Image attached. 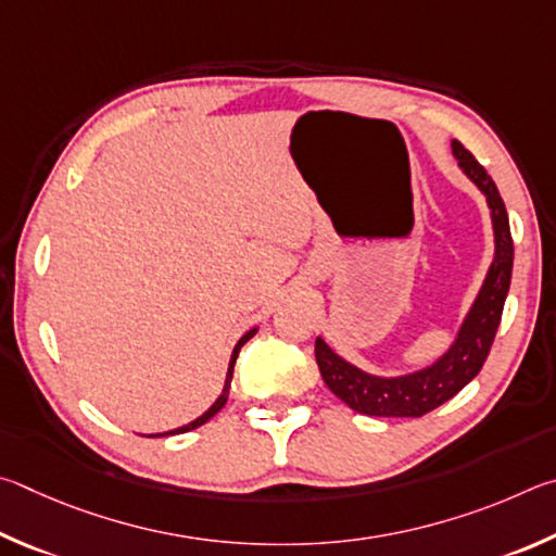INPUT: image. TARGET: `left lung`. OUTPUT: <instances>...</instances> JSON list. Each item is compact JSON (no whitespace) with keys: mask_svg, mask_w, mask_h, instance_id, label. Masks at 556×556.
Wrapping results in <instances>:
<instances>
[{"mask_svg":"<svg viewBox=\"0 0 556 556\" xmlns=\"http://www.w3.org/2000/svg\"><path fill=\"white\" fill-rule=\"evenodd\" d=\"M452 151L462 170L479 185L485 200H489L495 231V258L469 317L464 319L456 342L440 362L425 368V371L403 378L368 376L358 371L356 366L346 364L344 358H339L323 339H317L315 358L327 388L339 401H344L352 410L362 415L422 417L432 413L434 407L454 397L481 371L483 362L489 358L495 332H498L513 273V237L508 212H505L503 198L489 170L473 159L471 151H466L459 141L452 143Z\"/></svg>","mask_w":556,"mask_h":556,"instance_id":"left-lung-1","label":"left lung"}]
</instances>
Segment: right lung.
Wrapping results in <instances>:
<instances>
[{
  "label": "right lung",
  "mask_w": 556,
  "mask_h": 556,
  "mask_svg": "<svg viewBox=\"0 0 556 556\" xmlns=\"http://www.w3.org/2000/svg\"><path fill=\"white\" fill-rule=\"evenodd\" d=\"M256 334V329H251V332H247L243 334L241 339H239V344L233 346V354H231V362H229V371H227V381H224V391H222V395L217 397V401H214V405L210 407L207 413L204 415H200L198 420H192V422H188V425H182V427H178V430H170V432H165V434H182V432H190V430H194V427H200V425H204L207 420H212L214 415H217L222 407H224V403H227V397H229V388H231V376H233V364H237V356H239V352H241V346L249 342V339ZM165 434H151V437H165Z\"/></svg>",
  "instance_id": "add662e5"
}]
</instances>
